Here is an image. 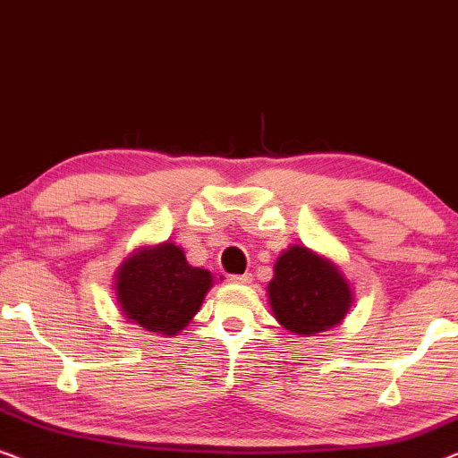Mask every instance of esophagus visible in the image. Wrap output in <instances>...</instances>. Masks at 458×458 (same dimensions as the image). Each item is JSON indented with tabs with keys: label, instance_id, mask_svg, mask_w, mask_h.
<instances>
[{
	"label": "esophagus",
	"instance_id": "esophagus-1",
	"mask_svg": "<svg viewBox=\"0 0 458 458\" xmlns=\"http://www.w3.org/2000/svg\"><path fill=\"white\" fill-rule=\"evenodd\" d=\"M228 282H232V284H250V282H253V276H250V274L228 276Z\"/></svg>",
	"mask_w": 458,
	"mask_h": 458
}]
</instances>
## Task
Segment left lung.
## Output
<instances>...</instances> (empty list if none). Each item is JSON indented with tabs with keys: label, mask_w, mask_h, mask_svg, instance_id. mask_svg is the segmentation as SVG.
Wrapping results in <instances>:
<instances>
[{
	"label": "left lung",
	"mask_w": 458,
	"mask_h": 458,
	"mask_svg": "<svg viewBox=\"0 0 458 458\" xmlns=\"http://www.w3.org/2000/svg\"><path fill=\"white\" fill-rule=\"evenodd\" d=\"M267 301L284 330L313 336L343 324L355 296L351 282L330 257L305 244H291L274 263Z\"/></svg>",
	"instance_id": "1"
}]
</instances>
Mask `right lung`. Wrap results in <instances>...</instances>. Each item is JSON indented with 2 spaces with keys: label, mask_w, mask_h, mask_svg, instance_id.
I'll list each match as a JSON object with an SVG mask.
<instances>
[{
  "label": "right lung",
  "mask_w": 458,
  "mask_h": 458,
  "mask_svg": "<svg viewBox=\"0 0 458 458\" xmlns=\"http://www.w3.org/2000/svg\"><path fill=\"white\" fill-rule=\"evenodd\" d=\"M114 280L122 315L162 336L182 332L214 286L209 269L192 267L184 249L170 241L132 250Z\"/></svg>",
  "instance_id": "obj_1"
}]
</instances>
